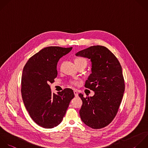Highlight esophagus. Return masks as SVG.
Masks as SVG:
<instances>
[{
  "label": "esophagus",
  "instance_id": "obj_1",
  "mask_svg": "<svg viewBox=\"0 0 148 148\" xmlns=\"http://www.w3.org/2000/svg\"><path fill=\"white\" fill-rule=\"evenodd\" d=\"M74 94H75V96L76 97H78V95H79V94H78L77 91L76 90H74Z\"/></svg>",
  "mask_w": 148,
  "mask_h": 148
}]
</instances>
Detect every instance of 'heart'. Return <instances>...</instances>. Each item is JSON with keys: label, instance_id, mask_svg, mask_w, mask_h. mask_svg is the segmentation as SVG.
I'll list each match as a JSON object with an SVG mask.
<instances>
[{"label": "heart", "instance_id": "obj_1", "mask_svg": "<svg viewBox=\"0 0 148 148\" xmlns=\"http://www.w3.org/2000/svg\"><path fill=\"white\" fill-rule=\"evenodd\" d=\"M75 64H76V66H78L79 65H84L85 66H86V65L87 64V61L85 58L79 57V58H76ZM69 83L71 84L76 85L77 84L78 82L77 80H69Z\"/></svg>", "mask_w": 148, "mask_h": 148}]
</instances>
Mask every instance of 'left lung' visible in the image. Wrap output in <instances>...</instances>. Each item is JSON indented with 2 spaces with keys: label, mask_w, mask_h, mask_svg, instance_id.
<instances>
[{
  "label": "left lung",
  "mask_w": 148,
  "mask_h": 148,
  "mask_svg": "<svg viewBox=\"0 0 148 148\" xmlns=\"http://www.w3.org/2000/svg\"><path fill=\"white\" fill-rule=\"evenodd\" d=\"M91 59L92 73L84 87L95 92L92 97L79 94L83 104L79 113L85 124L94 129L109 125L115 117L125 90L121 66L106 47L93 46L76 54Z\"/></svg>",
  "instance_id": "obj_1"
}]
</instances>
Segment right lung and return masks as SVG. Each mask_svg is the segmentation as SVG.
<instances>
[{
    "instance_id": "obj_1",
    "label": "right lung",
    "mask_w": 148,
    "mask_h": 148,
    "mask_svg": "<svg viewBox=\"0 0 148 148\" xmlns=\"http://www.w3.org/2000/svg\"><path fill=\"white\" fill-rule=\"evenodd\" d=\"M72 49L45 47L31 57L23 68L21 91L24 103L32 119L43 128L58 125L75 97L73 91L68 88L58 95L52 93L49 85L57 76L58 61Z\"/></svg>"
}]
</instances>
